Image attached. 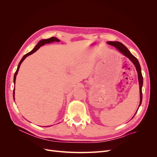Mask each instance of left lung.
<instances>
[{
	"mask_svg": "<svg viewBox=\"0 0 157 157\" xmlns=\"http://www.w3.org/2000/svg\"><path fill=\"white\" fill-rule=\"evenodd\" d=\"M107 44L115 46V48L120 52H121L123 55H124L126 57H127L128 58H129V59L132 61L133 63H134V66L136 67V71L137 72V76H138V81H139V85H140V105H139V107H140V106L141 104V101H142V86H143V77H142L141 67H140V65L138 60H137V59L136 58L135 56H134L130 53V52L128 50V49L126 48V47L124 44H122L121 42H117V41H115V42L109 41V42H107ZM138 109H137V110H138ZM136 113H137V111H136ZM136 113H135V115L136 114Z\"/></svg>",
	"mask_w": 157,
	"mask_h": 157,
	"instance_id": "obj_1",
	"label": "left lung"
}]
</instances>
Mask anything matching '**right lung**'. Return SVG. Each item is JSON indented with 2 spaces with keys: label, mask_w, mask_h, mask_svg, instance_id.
Instances as JSON below:
<instances>
[{
  "label": "right lung",
  "mask_w": 157,
  "mask_h": 157,
  "mask_svg": "<svg viewBox=\"0 0 157 157\" xmlns=\"http://www.w3.org/2000/svg\"><path fill=\"white\" fill-rule=\"evenodd\" d=\"M59 42V40L57 39V38H56V37H54V36H53V37H51V38H50V39H42V40H40L39 42H38V44L35 46V47L34 48H33V50H31L30 52H29V53H27V54H25L24 56L23 57L22 59H21V61H20V63H19V65H18V66H17V70H16V71L15 74H14V77H13V83H14V84H15V82H16V75H17V73H18L19 69H20V65H21V63L23 62V61L28 56H29V55L33 54V53H34V52H35L37 50H39L40 46L44 45L45 44H49V43H51V42ZM14 94H15V88L13 89V99H14Z\"/></svg>",
  "instance_id": "right-lung-1"
}]
</instances>
